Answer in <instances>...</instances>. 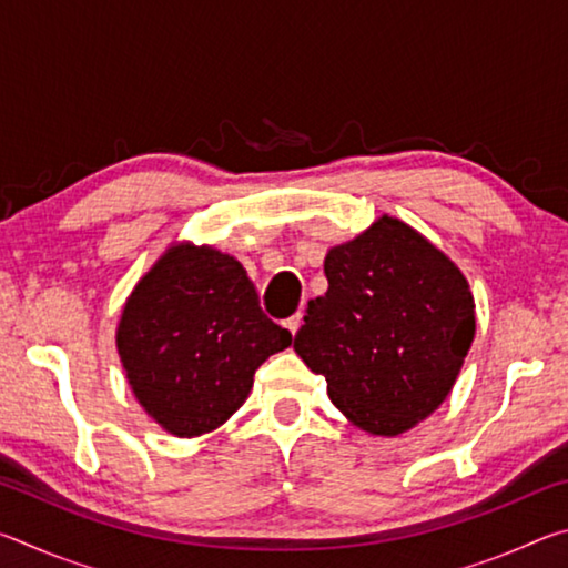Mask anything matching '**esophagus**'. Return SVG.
I'll return each mask as SVG.
<instances>
[{"label":"esophagus","instance_id":"34e87169","mask_svg":"<svg viewBox=\"0 0 568 568\" xmlns=\"http://www.w3.org/2000/svg\"><path fill=\"white\" fill-rule=\"evenodd\" d=\"M301 323H303V315H301V313H295L293 318H287V321H285V328L295 335V333H297V328H301Z\"/></svg>","mask_w":568,"mask_h":568}]
</instances>
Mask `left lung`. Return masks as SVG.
I'll return each mask as SVG.
<instances>
[{
	"label": "left lung",
	"instance_id": "8db88e82",
	"mask_svg": "<svg viewBox=\"0 0 568 568\" xmlns=\"http://www.w3.org/2000/svg\"><path fill=\"white\" fill-rule=\"evenodd\" d=\"M328 291L293 348L353 426L393 438L448 398L476 335L466 275L416 227L383 215L325 255Z\"/></svg>",
	"mask_w": 568,
	"mask_h": 568
}]
</instances>
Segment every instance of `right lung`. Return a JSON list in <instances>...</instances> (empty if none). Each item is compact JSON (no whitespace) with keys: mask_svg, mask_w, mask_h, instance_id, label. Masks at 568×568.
Masks as SVG:
<instances>
[{"mask_svg":"<svg viewBox=\"0 0 568 568\" xmlns=\"http://www.w3.org/2000/svg\"><path fill=\"white\" fill-rule=\"evenodd\" d=\"M114 343L148 416L195 438L243 406L255 371L293 335L263 313L237 257L182 240L132 287Z\"/></svg>","mask_w":568,"mask_h":568,"instance_id":"1","label":"right lung"}]
</instances>
